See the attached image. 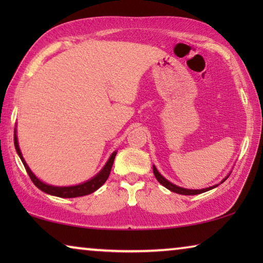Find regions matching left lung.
<instances>
[{"mask_svg": "<svg viewBox=\"0 0 263 263\" xmlns=\"http://www.w3.org/2000/svg\"><path fill=\"white\" fill-rule=\"evenodd\" d=\"M153 173L155 177H157V180L161 183L163 186H166L167 189H169L171 191H173V193H176V194H180V195H198V194H202V193H205V191H209L211 190L213 188H216V186H218V184L216 185H212V186H209V188H205V189H198V190H193V189H185V188H181V186H177L175 184H173L172 182H169L168 180L164 179V177L160 174V173L158 172V169L155 168V166H153ZM229 175L225 177L224 180H222L219 184H221L222 182H224L226 179H228Z\"/></svg>", "mask_w": 263, "mask_h": 263, "instance_id": "8db88e82", "label": "left lung"}]
</instances>
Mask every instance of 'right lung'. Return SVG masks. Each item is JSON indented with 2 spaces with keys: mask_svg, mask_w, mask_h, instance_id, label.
I'll use <instances>...</instances> for the list:
<instances>
[{
  "mask_svg": "<svg viewBox=\"0 0 263 263\" xmlns=\"http://www.w3.org/2000/svg\"><path fill=\"white\" fill-rule=\"evenodd\" d=\"M14 142H15L16 152L18 153L22 162H23L26 172H28L30 179H31V181L33 182L34 185L37 186L38 189H41L42 191H44V193H46L48 195L58 196V197H62V198H73V197H80V196H86V195L94 193V191L99 189L100 186L103 185L105 183V181L108 180L109 175H110V172H111V168H112L115 157H116V154H117V152H114L112 154H111V157L109 158L108 162L105 163V166L102 168V171L99 173V174L92 177L91 180L84 182V183L78 184V185H72V186H54V185H50V184L44 183V182H42L37 176L33 174L32 172H31V169L29 168L28 164H26L23 155H22V152L20 149L18 140H17V136H16V128L14 131Z\"/></svg>",
  "mask_w": 263,
  "mask_h": 263,
  "instance_id": "obj_1",
  "label": "right lung"
}]
</instances>
